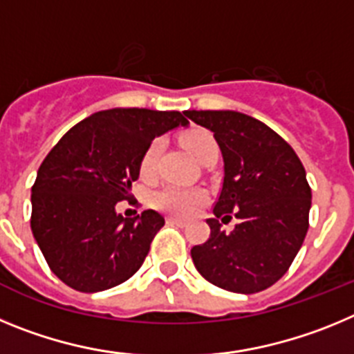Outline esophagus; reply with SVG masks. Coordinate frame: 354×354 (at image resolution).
<instances>
[{
  "instance_id": "34e87169",
  "label": "esophagus",
  "mask_w": 354,
  "mask_h": 354,
  "mask_svg": "<svg viewBox=\"0 0 354 354\" xmlns=\"http://www.w3.org/2000/svg\"><path fill=\"white\" fill-rule=\"evenodd\" d=\"M167 223L168 225H177V227H186V221L179 220V218H174V216H168Z\"/></svg>"
}]
</instances>
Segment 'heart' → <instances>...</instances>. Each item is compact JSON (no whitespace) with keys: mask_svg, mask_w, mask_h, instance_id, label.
<instances>
[{"mask_svg":"<svg viewBox=\"0 0 354 354\" xmlns=\"http://www.w3.org/2000/svg\"><path fill=\"white\" fill-rule=\"evenodd\" d=\"M184 149L193 156L198 162L204 165L211 158L218 156V143L214 136L204 129L189 131L180 138ZM162 150L161 140H154L143 154L140 162V174L142 177H152L156 171L159 154ZM205 202V193L202 189H184V187L168 186L154 195V205L165 212L175 216H189Z\"/></svg>","mask_w":354,"mask_h":354,"instance_id":"1","label":"heart"}]
</instances>
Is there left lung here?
<instances>
[{
    "label": "left lung",
    "mask_w": 354,
    "mask_h": 354,
    "mask_svg": "<svg viewBox=\"0 0 354 354\" xmlns=\"http://www.w3.org/2000/svg\"><path fill=\"white\" fill-rule=\"evenodd\" d=\"M212 131L223 156V184L209 218L211 236L192 248L198 273L212 286L261 292L287 273L308 230L310 186L292 147L257 118L239 111H184ZM240 220L232 233L219 218Z\"/></svg>",
    "instance_id": "obj_1"
}]
</instances>
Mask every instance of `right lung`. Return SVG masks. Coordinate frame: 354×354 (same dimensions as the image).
I'll return each instance as SVG.
<instances>
[{
  "instance_id": "add662e5",
  "label": "right lung",
  "mask_w": 354,
  "mask_h": 354,
  "mask_svg": "<svg viewBox=\"0 0 354 354\" xmlns=\"http://www.w3.org/2000/svg\"><path fill=\"white\" fill-rule=\"evenodd\" d=\"M186 115L145 108L97 111L51 149L31 187V232L53 273L80 292H99L140 270L165 218L117 214L131 200L156 136L186 127Z\"/></svg>"
}]
</instances>
